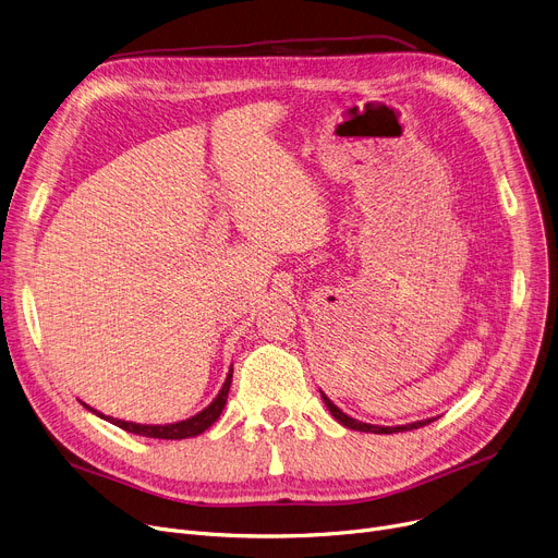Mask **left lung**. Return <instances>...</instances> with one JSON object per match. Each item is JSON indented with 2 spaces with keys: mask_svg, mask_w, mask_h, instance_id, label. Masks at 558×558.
Masks as SVG:
<instances>
[{
  "mask_svg": "<svg viewBox=\"0 0 558 558\" xmlns=\"http://www.w3.org/2000/svg\"><path fill=\"white\" fill-rule=\"evenodd\" d=\"M320 398H324V402H326V407L330 409V414L343 425V427H350V429H357V432H373V434H393V432H404V429H418V427H423V425H427V423H432V421H418V423H412V425H402V427H379V425H368V423H360V421H355V418H350V416H345L341 409L326 396V393H320Z\"/></svg>",
  "mask_w": 558,
  "mask_h": 558,
  "instance_id": "8db88e82",
  "label": "left lung"
}]
</instances>
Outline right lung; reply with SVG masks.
<instances>
[{"label":"right lung","instance_id":"obj_1","mask_svg":"<svg viewBox=\"0 0 558 558\" xmlns=\"http://www.w3.org/2000/svg\"><path fill=\"white\" fill-rule=\"evenodd\" d=\"M230 383H232V368L226 377V383L219 391V396L203 409L201 414L187 418V421H181V423H171V425H137V423H126V421H117V418H110L106 416V421H110L112 425L122 427L131 434H140V436H149V438H171V441H175V438H190V436H198L201 432L208 429L217 418L219 414L223 412V404H226V398H228V391H230ZM87 407V404H85ZM90 409V407H87ZM95 412V409H93ZM97 416H101L99 412H95ZM104 418V416H101Z\"/></svg>","mask_w":558,"mask_h":558}]
</instances>
